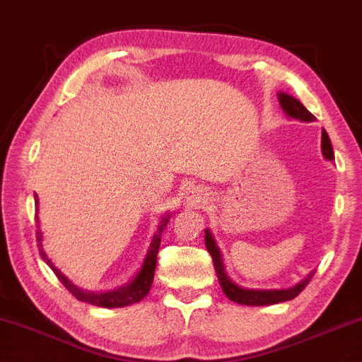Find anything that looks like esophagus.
Wrapping results in <instances>:
<instances>
[{
  "label": "esophagus",
  "mask_w": 362,
  "mask_h": 362,
  "mask_svg": "<svg viewBox=\"0 0 362 362\" xmlns=\"http://www.w3.org/2000/svg\"><path fill=\"white\" fill-rule=\"evenodd\" d=\"M208 194L205 189H202L199 187H191L185 192V202H187L188 206H196L200 208L206 204Z\"/></svg>",
  "instance_id": "obj_1"
}]
</instances>
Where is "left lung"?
Listing matches in <instances>:
<instances>
[{
  "instance_id": "obj_1",
  "label": "left lung",
  "mask_w": 362,
  "mask_h": 362,
  "mask_svg": "<svg viewBox=\"0 0 362 362\" xmlns=\"http://www.w3.org/2000/svg\"><path fill=\"white\" fill-rule=\"evenodd\" d=\"M279 103H281L284 111L287 112V115H290V117H295V119L304 120V122L315 120V115L312 112H308V109L295 97L287 95V94H279ZM321 145H322L321 146L322 154L327 160H334L332 141H330L329 134L325 132V129H322ZM205 245H206L208 253L213 257L214 270L217 273V279H219V282H221V287H222L223 293L228 296V299L238 302V304H242V305H272V304H279V302L295 299L299 293L307 287L308 282L312 281V277L315 274V272H312L304 281H300L298 285H295V287H291L288 290H245V288L238 287L236 284H233L230 281L228 274L225 273L221 250L217 248L216 240L208 230L205 231Z\"/></svg>"
}]
</instances>
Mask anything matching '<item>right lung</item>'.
I'll return each instance as SVG.
<instances>
[{
  "label": "right lung",
  "instance_id": "add662e5",
  "mask_svg": "<svg viewBox=\"0 0 362 362\" xmlns=\"http://www.w3.org/2000/svg\"><path fill=\"white\" fill-rule=\"evenodd\" d=\"M35 204H37V213H38V197L35 196ZM35 219L38 222V216H35ZM168 219H170V214H166V217H163L160 225H158V230L154 234L153 242H151L149 250L145 262L141 265V270L139 272V274L134 277V281L131 284H126L124 287L117 288L115 291H107V293H90L86 290L78 288L77 285H74L67 277H64L62 274V272L58 268L54 267V264L50 262V259L47 257V255L45 253L43 250V238H41V231L37 230V242H38V251L40 256L43 257L45 262L52 268V272L55 273V276L58 277L64 287L69 290V293L72 296L77 298L81 302H86V304L90 305H97V307H105V308H119V307H124V305H131L136 304V302L141 300L148 295V291L153 285L154 281V272H156V264H157V253H158V247H160V236L162 231L165 230V226L168 223Z\"/></svg>",
  "mask_w": 362,
  "mask_h": 362
}]
</instances>
